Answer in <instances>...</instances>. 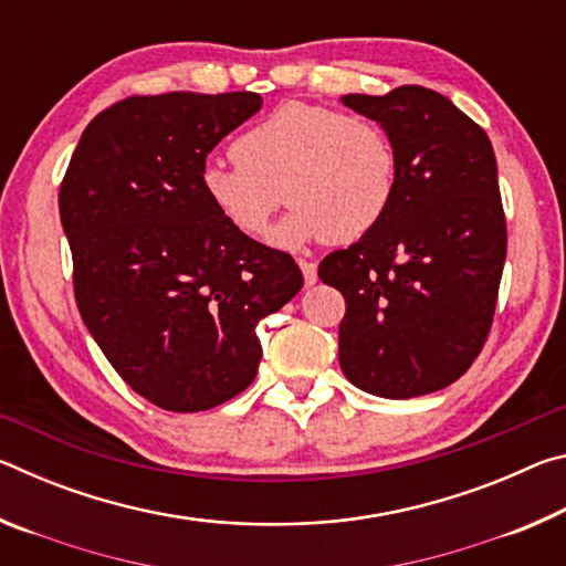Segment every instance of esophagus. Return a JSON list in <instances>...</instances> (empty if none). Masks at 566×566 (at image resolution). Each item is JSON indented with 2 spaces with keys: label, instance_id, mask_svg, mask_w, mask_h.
<instances>
[{
  "label": "esophagus",
  "instance_id": "34e87169",
  "mask_svg": "<svg viewBox=\"0 0 566 566\" xmlns=\"http://www.w3.org/2000/svg\"><path fill=\"white\" fill-rule=\"evenodd\" d=\"M300 270L304 274V284L306 286L317 284V264L310 262V260H300Z\"/></svg>",
  "mask_w": 566,
  "mask_h": 566
}]
</instances>
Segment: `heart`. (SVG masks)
<instances>
[{"mask_svg":"<svg viewBox=\"0 0 566 566\" xmlns=\"http://www.w3.org/2000/svg\"><path fill=\"white\" fill-rule=\"evenodd\" d=\"M237 161H209L202 191L237 232L260 239L280 207L294 212L272 232L276 247L306 239L347 244L369 234L397 191V149L375 119L290 102L232 145Z\"/></svg>","mask_w":566,"mask_h":566,"instance_id":"b5f03b06","label":"heart"}]
</instances>
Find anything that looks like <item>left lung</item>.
Masks as SVG:
<instances>
[{
  "instance_id": "8db88e82",
  "label": "left lung",
  "mask_w": 566,
  "mask_h": 566,
  "mask_svg": "<svg viewBox=\"0 0 566 566\" xmlns=\"http://www.w3.org/2000/svg\"><path fill=\"white\" fill-rule=\"evenodd\" d=\"M342 102L387 129L399 175L385 219L319 264L347 302L339 364L369 395L421 397L462 377L492 327L506 256L494 149L476 122L417 84Z\"/></svg>"
}]
</instances>
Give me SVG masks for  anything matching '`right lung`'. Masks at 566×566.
I'll return each instance as SVG.
<instances>
[{"mask_svg": "<svg viewBox=\"0 0 566 566\" xmlns=\"http://www.w3.org/2000/svg\"><path fill=\"white\" fill-rule=\"evenodd\" d=\"M254 92H167L99 112L60 187L74 300L127 385L205 411L252 385L256 324L302 290L286 252L254 242L202 191L207 155L260 112Z\"/></svg>", "mask_w": 566, "mask_h": 566, "instance_id": "add662e5", "label": "right lung"}]
</instances>
